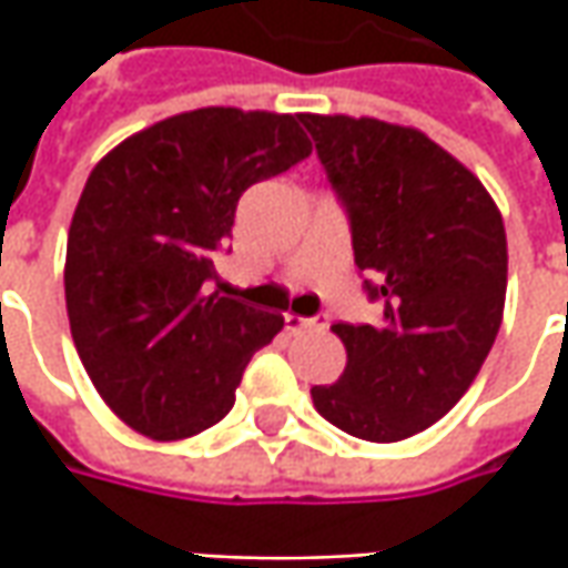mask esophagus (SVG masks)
<instances>
[{
	"label": "esophagus",
	"instance_id": "1",
	"mask_svg": "<svg viewBox=\"0 0 568 568\" xmlns=\"http://www.w3.org/2000/svg\"><path fill=\"white\" fill-rule=\"evenodd\" d=\"M284 325H287V332H322V328H328V318H306V316H296V313H284Z\"/></svg>",
	"mask_w": 568,
	"mask_h": 568
}]
</instances>
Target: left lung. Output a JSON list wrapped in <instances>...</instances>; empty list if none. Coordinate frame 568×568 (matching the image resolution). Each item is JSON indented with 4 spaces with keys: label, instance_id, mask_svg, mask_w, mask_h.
<instances>
[{
    "label": "left lung",
    "instance_id": "8db88e82",
    "mask_svg": "<svg viewBox=\"0 0 568 568\" xmlns=\"http://www.w3.org/2000/svg\"><path fill=\"white\" fill-rule=\"evenodd\" d=\"M351 217L379 325L338 322L347 366L316 410L366 443H398L458 404L506 306V227L484 183L420 129L300 113Z\"/></svg>",
    "mask_w": 568,
    "mask_h": 568
}]
</instances>
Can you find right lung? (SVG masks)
<instances>
[{
    "mask_svg": "<svg viewBox=\"0 0 568 568\" xmlns=\"http://www.w3.org/2000/svg\"><path fill=\"white\" fill-rule=\"evenodd\" d=\"M300 116L202 106L129 135L78 199L65 246L72 341L106 407L158 443L224 420L284 328L213 291L240 195L310 158Z\"/></svg>",
    "mask_w": 568,
    "mask_h": 568,
    "instance_id": "right-lung-1",
    "label": "right lung"
}]
</instances>
